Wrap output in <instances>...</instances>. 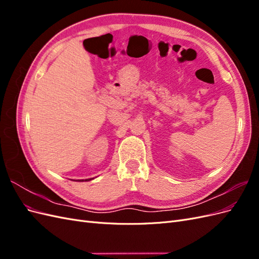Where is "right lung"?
<instances>
[{"instance_id": "add662e5", "label": "right lung", "mask_w": 259, "mask_h": 259, "mask_svg": "<svg viewBox=\"0 0 259 259\" xmlns=\"http://www.w3.org/2000/svg\"><path fill=\"white\" fill-rule=\"evenodd\" d=\"M85 180H91V179H85ZM77 182H83V179L82 180H77Z\"/></svg>"}]
</instances>
